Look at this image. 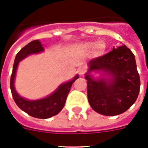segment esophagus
<instances>
[{
	"label": "esophagus",
	"mask_w": 148,
	"mask_h": 148,
	"mask_svg": "<svg viewBox=\"0 0 148 148\" xmlns=\"http://www.w3.org/2000/svg\"><path fill=\"white\" fill-rule=\"evenodd\" d=\"M86 72V67L85 66H81V67H79L78 69V73L79 75H84V73H85Z\"/></svg>",
	"instance_id": "obj_1"
}]
</instances>
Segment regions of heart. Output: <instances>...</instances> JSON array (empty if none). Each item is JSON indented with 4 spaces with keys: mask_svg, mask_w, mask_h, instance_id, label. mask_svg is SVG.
I'll return each mask as SVG.
<instances>
[{
    "mask_svg": "<svg viewBox=\"0 0 148 148\" xmlns=\"http://www.w3.org/2000/svg\"><path fill=\"white\" fill-rule=\"evenodd\" d=\"M84 47L87 49H95V51L98 54H102L106 49V44L103 41L99 42H89L84 44Z\"/></svg>",
    "mask_w": 148,
    "mask_h": 148,
    "instance_id": "heart-1",
    "label": "heart"
}]
</instances>
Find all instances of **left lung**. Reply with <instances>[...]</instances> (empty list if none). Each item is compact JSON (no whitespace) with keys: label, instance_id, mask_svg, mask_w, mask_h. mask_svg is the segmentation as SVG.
Listing matches in <instances>:
<instances>
[{"label":"left lung","instance_id":"left-lung-1","mask_svg":"<svg viewBox=\"0 0 148 148\" xmlns=\"http://www.w3.org/2000/svg\"><path fill=\"white\" fill-rule=\"evenodd\" d=\"M87 98L91 108L104 116H116L127 110L136 101L140 78L135 56L125 45L89 61ZM92 71H102L108 79L95 80Z\"/></svg>","mask_w":148,"mask_h":148}]
</instances>
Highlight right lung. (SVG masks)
Returning a JSON list of instances; mask_svg holds the SVG:
<instances>
[{"label": "right lung", "instance_id": "right-lung-1", "mask_svg": "<svg viewBox=\"0 0 148 148\" xmlns=\"http://www.w3.org/2000/svg\"><path fill=\"white\" fill-rule=\"evenodd\" d=\"M43 51L44 47L41 43L38 40H35L27 44L18 52L13 65L12 73L10 78V89L13 99L18 108L32 117L44 119L56 116L63 109L72 85L75 80L78 79V75H75L73 80L61 84L53 93L44 99L29 101L22 98L18 95L14 87V81L18 64L29 55L38 53Z\"/></svg>", "mask_w": 148, "mask_h": 148}]
</instances>
